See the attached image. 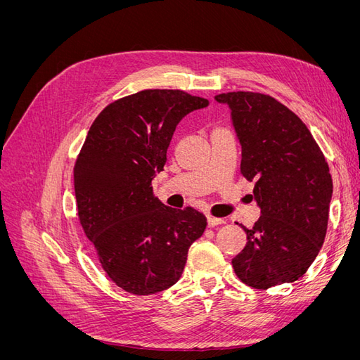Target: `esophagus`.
Here are the masks:
<instances>
[{"mask_svg":"<svg viewBox=\"0 0 360 360\" xmlns=\"http://www.w3.org/2000/svg\"><path fill=\"white\" fill-rule=\"evenodd\" d=\"M222 224H225L224 219H219V217H213V216H207V225H209L210 228L222 225Z\"/></svg>","mask_w":360,"mask_h":360,"instance_id":"1","label":"esophagus"}]
</instances>
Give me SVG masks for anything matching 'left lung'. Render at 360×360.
<instances>
[{
    "label": "left lung",
    "mask_w": 360,
    "mask_h": 360,
    "mask_svg": "<svg viewBox=\"0 0 360 360\" xmlns=\"http://www.w3.org/2000/svg\"><path fill=\"white\" fill-rule=\"evenodd\" d=\"M231 110L242 144L240 171L254 181L259 219L233 258L237 278L267 290L302 278L328 231L333 184L323 151L302 120L271 96L217 94Z\"/></svg>",
    "instance_id": "obj_1"
}]
</instances>
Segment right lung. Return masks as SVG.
<instances>
[{
    "label": "right lung",
    "mask_w": 360,
    "mask_h": 360,
    "mask_svg": "<svg viewBox=\"0 0 360 360\" xmlns=\"http://www.w3.org/2000/svg\"><path fill=\"white\" fill-rule=\"evenodd\" d=\"M209 105L181 90H143L96 117L75 162L79 224L117 287L148 296L180 279L207 219L162 204L151 180L163 169L180 120Z\"/></svg>",
    "instance_id": "add662e5"
}]
</instances>
